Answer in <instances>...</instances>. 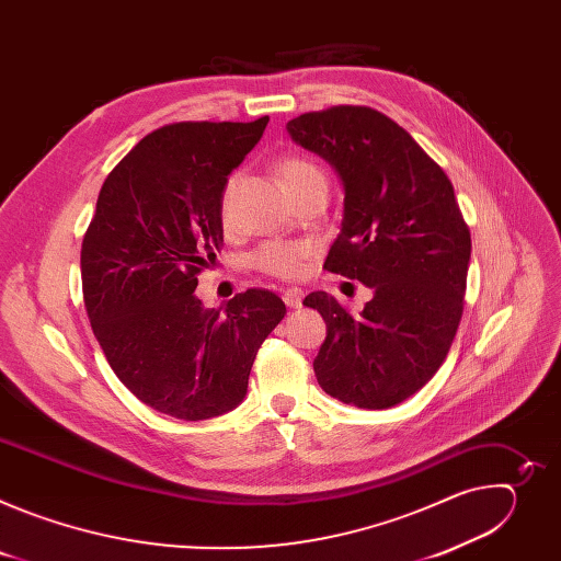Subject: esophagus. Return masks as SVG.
<instances>
[{"label": "esophagus", "instance_id": "1", "mask_svg": "<svg viewBox=\"0 0 561 561\" xmlns=\"http://www.w3.org/2000/svg\"><path fill=\"white\" fill-rule=\"evenodd\" d=\"M282 297H284V304H286L288 308H299V306H301V299H304V290L297 288V286H293V288H286Z\"/></svg>", "mask_w": 561, "mask_h": 561}]
</instances>
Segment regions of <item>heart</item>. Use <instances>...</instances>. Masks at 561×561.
I'll return each mask as SVG.
<instances>
[{
	"mask_svg": "<svg viewBox=\"0 0 561 561\" xmlns=\"http://www.w3.org/2000/svg\"><path fill=\"white\" fill-rule=\"evenodd\" d=\"M277 171H279V178L288 193L306 188V186H314V184L327 186L324 171L319 169L314 162H310L308 157H301V154L282 157L277 164ZM226 210H228V191L221 202L224 217H226ZM310 255H312V247L308 242H266L251 255V266L262 273L275 275V277L293 279V277L304 275L306 262Z\"/></svg>",
	"mask_w": 561,
	"mask_h": 561,
	"instance_id": "1",
	"label": "heart"
}]
</instances>
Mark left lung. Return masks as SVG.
<instances>
[{"mask_svg":"<svg viewBox=\"0 0 561 561\" xmlns=\"http://www.w3.org/2000/svg\"><path fill=\"white\" fill-rule=\"evenodd\" d=\"M286 130L344 186L324 268L373 290L359 314L324 290L306 295L327 322L317 381L357 409L402 404L446 359L463 310L470 232L453 184L402 126L368 106L306 113Z\"/></svg>","mask_w":561,"mask_h":561,"instance_id":"8db88e82","label":"left lung"}]
</instances>
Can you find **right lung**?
<instances>
[{"instance_id":"add662e5","label":"right lung","mask_w":561,"mask_h":561,"mask_svg":"<svg viewBox=\"0 0 561 561\" xmlns=\"http://www.w3.org/2000/svg\"><path fill=\"white\" fill-rule=\"evenodd\" d=\"M255 122H180L146 135L106 178L82 244L93 333L119 381L184 422L242 404L255 355L286 314L262 288L204 308L197 275L224 244L228 175L262 139Z\"/></svg>"}]
</instances>
